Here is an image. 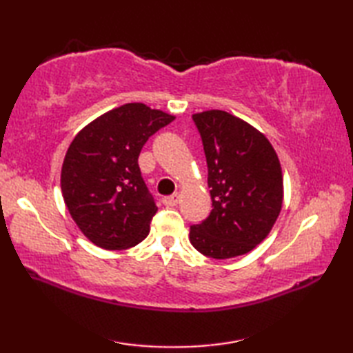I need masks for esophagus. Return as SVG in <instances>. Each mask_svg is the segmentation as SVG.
I'll return each instance as SVG.
<instances>
[{"mask_svg": "<svg viewBox=\"0 0 353 353\" xmlns=\"http://www.w3.org/2000/svg\"><path fill=\"white\" fill-rule=\"evenodd\" d=\"M163 205H167V206H176L179 201H181V194H171V196H167V197H163Z\"/></svg>", "mask_w": 353, "mask_h": 353, "instance_id": "1", "label": "esophagus"}]
</instances>
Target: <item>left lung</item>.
Segmentation results:
<instances>
[{
    "mask_svg": "<svg viewBox=\"0 0 353 353\" xmlns=\"http://www.w3.org/2000/svg\"><path fill=\"white\" fill-rule=\"evenodd\" d=\"M192 119L203 142L212 211L191 226V244L214 259L249 253L282 209L279 159L264 134L228 112L206 110Z\"/></svg>",
    "mask_w": 353,
    "mask_h": 353,
    "instance_id": "obj_1",
    "label": "left lung"
}]
</instances>
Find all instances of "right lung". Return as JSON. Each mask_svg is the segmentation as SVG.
I'll return each mask as SVG.
<instances>
[{"instance_id":"add662e5","label":"right lung","mask_w":353,"mask_h":353,"mask_svg":"<svg viewBox=\"0 0 353 353\" xmlns=\"http://www.w3.org/2000/svg\"><path fill=\"white\" fill-rule=\"evenodd\" d=\"M174 117L129 103L99 117L74 138L62 165L65 205L80 230L106 250L139 244L157 206L138 157L148 138Z\"/></svg>"}]
</instances>
